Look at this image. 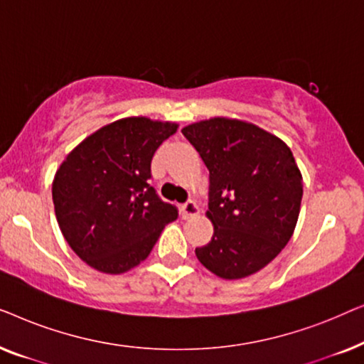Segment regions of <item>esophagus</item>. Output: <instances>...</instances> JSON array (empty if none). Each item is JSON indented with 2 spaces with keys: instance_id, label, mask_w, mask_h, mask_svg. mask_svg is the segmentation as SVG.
<instances>
[{
  "instance_id": "34e87169",
  "label": "esophagus",
  "mask_w": 364,
  "mask_h": 364,
  "mask_svg": "<svg viewBox=\"0 0 364 364\" xmlns=\"http://www.w3.org/2000/svg\"><path fill=\"white\" fill-rule=\"evenodd\" d=\"M181 212H182L183 218H191V217L196 215V213H198V207L193 200H187L186 203H182Z\"/></svg>"
}]
</instances>
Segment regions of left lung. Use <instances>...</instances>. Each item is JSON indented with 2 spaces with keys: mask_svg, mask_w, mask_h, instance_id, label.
Masks as SVG:
<instances>
[{
  "mask_svg": "<svg viewBox=\"0 0 364 364\" xmlns=\"http://www.w3.org/2000/svg\"><path fill=\"white\" fill-rule=\"evenodd\" d=\"M182 134L210 172L212 240L196 248L203 267L235 280L268 265L295 230L301 173L285 142L235 119L215 117Z\"/></svg>",
  "mask_w": 364,
  "mask_h": 364,
  "instance_id": "1",
  "label": "left lung"
}]
</instances>
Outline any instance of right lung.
<instances>
[{"label": "right lung", "instance_id": "obj_1", "mask_svg": "<svg viewBox=\"0 0 364 364\" xmlns=\"http://www.w3.org/2000/svg\"><path fill=\"white\" fill-rule=\"evenodd\" d=\"M177 124L127 117L99 129L66 157L53 182L54 212L76 255L104 273L146 260L178 210L151 186V162Z\"/></svg>", "mask_w": 364, "mask_h": 364}]
</instances>
